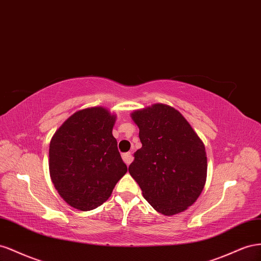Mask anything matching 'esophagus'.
I'll return each instance as SVG.
<instances>
[{
	"label": "esophagus",
	"mask_w": 261,
	"mask_h": 261,
	"mask_svg": "<svg viewBox=\"0 0 261 261\" xmlns=\"http://www.w3.org/2000/svg\"><path fill=\"white\" fill-rule=\"evenodd\" d=\"M122 160L126 164V165H129V164L132 162V155H131V153H124V154H122Z\"/></svg>",
	"instance_id": "1"
}]
</instances>
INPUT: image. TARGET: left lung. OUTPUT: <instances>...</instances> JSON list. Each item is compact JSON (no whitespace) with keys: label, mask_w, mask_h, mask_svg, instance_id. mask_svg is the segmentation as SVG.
Listing matches in <instances>:
<instances>
[{"label":"left lung","mask_w":261,"mask_h":261,"mask_svg":"<svg viewBox=\"0 0 261 261\" xmlns=\"http://www.w3.org/2000/svg\"><path fill=\"white\" fill-rule=\"evenodd\" d=\"M132 119L140 129L142 147L133 154L130 175L158 212L174 215L185 211L205 184L202 141L179 111L163 103L137 110Z\"/></svg>","instance_id":"8db88e82"}]
</instances>
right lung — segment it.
I'll list each match as a JSON object with an SVG mask.
<instances>
[{
  "label": "right lung",
  "instance_id": "right-lung-1",
  "mask_svg": "<svg viewBox=\"0 0 261 261\" xmlns=\"http://www.w3.org/2000/svg\"><path fill=\"white\" fill-rule=\"evenodd\" d=\"M115 120L102 107L80 110L51 139V180L65 202L77 210L101 205L128 170L111 132Z\"/></svg>",
  "mask_w": 261,
  "mask_h": 261
}]
</instances>
